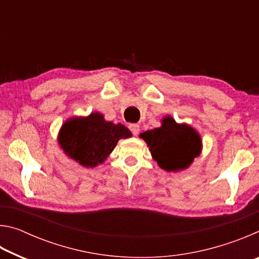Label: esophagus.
<instances>
[{"instance_id": "esophagus-1", "label": "esophagus", "mask_w": 259, "mask_h": 259, "mask_svg": "<svg viewBox=\"0 0 259 259\" xmlns=\"http://www.w3.org/2000/svg\"><path fill=\"white\" fill-rule=\"evenodd\" d=\"M129 129L134 136H138L139 134V125L137 123H131L129 124Z\"/></svg>"}]
</instances>
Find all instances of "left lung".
Returning <instances> with one entry per match:
<instances>
[{
	"instance_id": "8db88e82",
	"label": "left lung",
	"mask_w": 259,
	"mask_h": 259,
	"mask_svg": "<svg viewBox=\"0 0 259 259\" xmlns=\"http://www.w3.org/2000/svg\"><path fill=\"white\" fill-rule=\"evenodd\" d=\"M160 128L140 134L150 147L153 159L166 171H179L190 166L200 155L202 142L191 125L179 124L171 116L161 121Z\"/></svg>"
}]
</instances>
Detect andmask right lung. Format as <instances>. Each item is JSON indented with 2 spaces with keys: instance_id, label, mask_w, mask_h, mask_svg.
I'll list each match as a JSON object with an SVG mask.
<instances>
[{
  "instance_id": "obj_1",
  "label": "right lung",
  "mask_w": 259,
  "mask_h": 259,
  "mask_svg": "<svg viewBox=\"0 0 259 259\" xmlns=\"http://www.w3.org/2000/svg\"><path fill=\"white\" fill-rule=\"evenodd\" d=\"M131 133L121 123L104 120L100 113L87 117H72L61 126L58 143L65 154L85 168H94L107 159L121 138Z\"/></svg>"
}]
</instances>
